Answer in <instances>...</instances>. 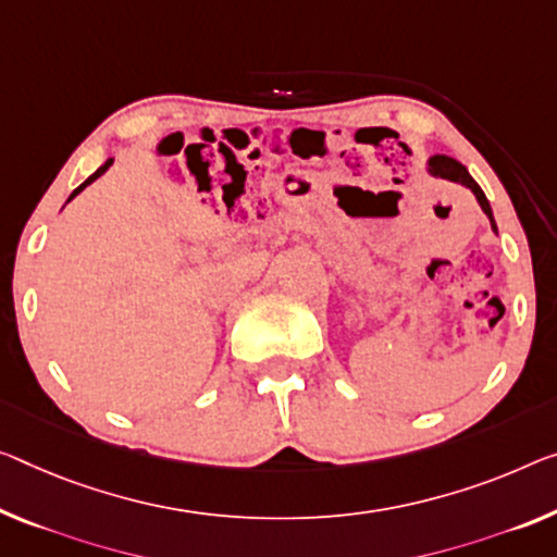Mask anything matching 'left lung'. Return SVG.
Returning a JSON list of instances; mask_svg holds the SVG:
<instances>
[{"mask_svg": "<svg viewBox=\"0 0 557 557\" xmlns=\"http://www.w3.org/2000/svg\"><path fill=\"white\" fill-rule=\"evenodd\" d=\"M425 171L431 176H438V178H448V182H456L460 186H466V189L473 191L478 207L483 209V213L487 216V221H491L493 231H498V226H495V219H493V209H491V201L485 199V194L481 186L475 184V178L468 174V169L460 164V161H456L453 157H446V153H435V157L428 159L425 164Z\"/></svg>", "mask_w": 557, "mask_h": 557, "instance_id": "obj_1", "label": "left lung"}]
</instances>
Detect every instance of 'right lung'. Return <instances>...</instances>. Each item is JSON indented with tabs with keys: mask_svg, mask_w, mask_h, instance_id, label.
Masks as SVG:
<instances>
[{
	"mask_svg": "<svg viewBox=\"0 0 557 557\" xmlns=\"http://www.w3.org/2000/svg\"><path fill=\"white\" fill-rule=\"evenodd\" d=\"M111 164H114V159H111V157H109V159H107V161H104V164H101V166H99V169H97V171H94V174H91V176H89V178H87V182H84V184H79V186H76V189H74V191H72V196H70V199H66V203H70V201H72V199H74V196H76V194H82V191H84V189H87V186H89V184H91V182H97V178H99V176H101V174H104V171H107V169H109V166H111Z\"/></svg>",
	"mask_w": 557,
	"mask_h": 557,
	"instance_id": "1",
	"label": "right lung"
}]
</instances>
